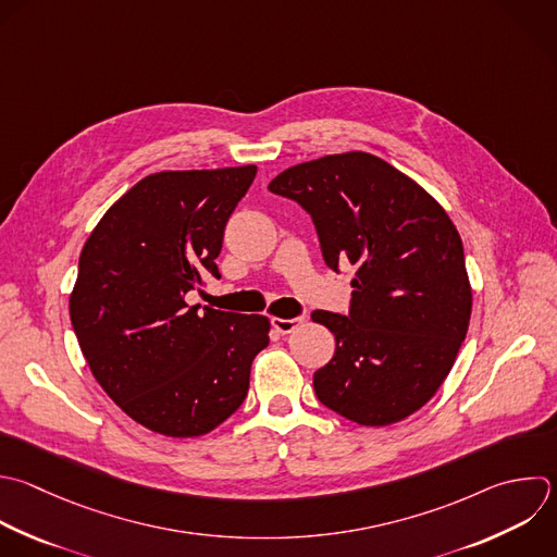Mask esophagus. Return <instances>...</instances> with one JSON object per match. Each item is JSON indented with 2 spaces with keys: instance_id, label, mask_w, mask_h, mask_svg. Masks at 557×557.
I'll list each match as a JSON object with an SVG mask.
<instances>
[{
  "instance_id": "obj_1",
  "label": "esophagus",
  "mask_w": 557,
  "mask_h": 557,
  "mask_svg": "<svg viewBox=\"0 0 557 557\" xmlns=\"http://www.w3.org/2000/svg\"><path fill=\"white\" fill-rule=\"evenodd\" d=\"M300 324H302V318H292V320H287V318H272V326H274L281 335L292 333V331L298 329Z\"/></svg>"
}]
</instances>
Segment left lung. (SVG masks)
<instances>
[{
    "instance_id": "8db88e82",
    "label": "left lung",
    "mask_w": 557,
    "mask_h": 557,
    "mask_svg": "<svg viewBox=\"0 0 557 557\" xmlns=\"http://www.w3.org/2000/svg\"><path fill=\"white\" fill-rule=\"evenodd\" d=\"M268 189L307 209L329 268H355L350 313H311L335 335L315 396L361 426L416 413L448 376L470 322L455 224L413 178L357 150L287 168Z\"/></svg>"
}]
</instances>
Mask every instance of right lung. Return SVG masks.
<instances>
[{
	"label": "right lung",
	"instance_id": "add662e5",
	"mask_svg": "<svg viewBox=\"0 0 557 557\" xmlns=\"http://www.w3.org/2000/svg\"><path fill=\"white\" fill-rule=\"evenodd\" d=\"M257 165L159 172L141 178L83 246L70 318L102 389L135 422L198 437L244 403L252 359L270 344L268 315L187 307L220 278L224 226Z\"/></svg>",
	"mask_w": 557,
	"mask_h": 557
}]
</instances>
